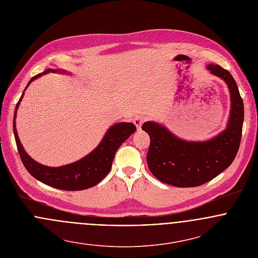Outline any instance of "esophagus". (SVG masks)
I'll list each match as a JSON object with an SVG mask.
<instances>
[{"instance_id": "34e87169", "label": "esophagus", "mask_w": 258, "mask_h": 258, "mask_svg": "<svg viewBox=\"0 0 258 258\" xmlns=\"http://www.w3.org/2000/svg\"><path fill=\"white\" fill-rule=\"evenodd\" d=\"M133 122H134L136 128L139 130V129H141L142 124L145 122V117H144L143 115H138V116L135 117V119L133 120Z\"/></svg>"}]
</instances>
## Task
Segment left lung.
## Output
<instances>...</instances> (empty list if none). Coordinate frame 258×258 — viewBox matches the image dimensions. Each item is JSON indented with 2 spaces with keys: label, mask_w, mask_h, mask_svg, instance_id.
<instances>
[{
  "label": "left lung",
  "mask_w": 258,
  "mask_h": 258,
  "mask_svg": "<svg viewBox=\"0 0 258 258\" xmlns=\"http://www.w3.org/2000/svg\"><path fill=\"white\" fill-rule=\"evenodd\" d=\"M208 70L223 79L230 92V117L227 128L220 135L210 141L187 142L155 122L142 125L151 140L147 154L149 170L163 183L179 187L206 184L230 166L239 149L244 108L236 82L219 64H209Z\"/></svg>",
  "instance_id": "1"
}]
</instances>
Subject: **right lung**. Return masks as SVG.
<instances>
[{"mask_svg": "<svg viewBox=\"0 0 258 258\" xmlns=\"http://www.w3.org/2000/svg\"><path fill=\"white\" fill-rule=\"evenodd\" d=\"M49 72L56 73L57 71L47 70L43 74H37L29 81L27 87L33 80ZM23 95L24 93L16 105L14 114V134L18 151L28 172L39 182L52 187L64 190H81L92 187L101 182L110 172L112 162L118 148L136 130V126L133 123L122 122L115 124L106 132L100 144L81 160L58 168L46 167L38 164L27 154L17 134L15 118Z\"/></svg>", "mask_w": 258, "mask_h": 258, "instance_id": "1", "label": "right lung"}]
</instances>
